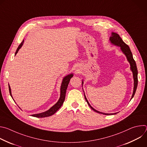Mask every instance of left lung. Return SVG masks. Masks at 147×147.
I'll return each mask as SVG.
<instances>
[{
  "label": "left lung",
  "instance_id": "obj_1",
  "mask_svg": "<svg viewBox=\"0 0 147 147\" xmlns=\"http://www.w3.org/2000/svg\"><path fill=\"white\" fill-rule=\"evenodd\" d=\"M109 40H110L112 44H113L115 45H116V46H118L120 48L123 53L125 55V56H126L127 59L128 61L129 62V63L130 65V69H131V70L133 73V78H134V89H133V95H132V96H131V99L133 98V96H134V94H135L136 90H137V85H138V77H137L138 70H137L136 61L133 59V55H132V53L130 51V49L129 47L126 44H125L123 40H122V39L119 36V34H117V33H115V32H112V36L110 37ZM82 84H83V81H82ZM84 97H85V99H86L87 103L88 104V105L95 112H96L97 113H99L105 115H116L117 113H102V112H99V111L95 110V109H94L90 105V104L89 103L87 99L86 98V96L85 94H84Z\"/></svg>",
  "mask_w": 147,
  "mask_h": 147
}]
</instances>
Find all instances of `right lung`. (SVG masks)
Returning a JSON list of instances; mask_svg holds the SVG:
<instances>
[{
	"label": "right lung",
	"instance_id": "right-lung-1",
	"mask_svg": "<svg viewBox=\"0 0 147 147\" xmlns=\"http://www.w3.org/2000/svg\"><path fill=\"white\" fill-rule=\"evenodd\" d=\"M23 42H24V40L22 41V42L20 44V45L18 46V48L16 50V52L15 53V55L17 53L18 51H19V49L22 48V45H23ZM73 76V74H69L66 76H65L63 79L62 80V82L61 84V87H60V98L59 99V100L57 102V103L51 107L49 110H48L46 112L40 113H38V114H34L31 115L33 117H38V118H40V117H49L51 116L52 115H53V114H55L57 111H58L60 108L61 107V105L63 103L65 99V96H66V90L67 88V86L69 83V81L71 79V78ZM9 92L10 94L11 95V96L12 97V95H11V89H10V87L9 84ZM13 98V97H12Z\"/></svg>",
	"mask_w": 147,
	"mask_h": 147
}]
</instances>
